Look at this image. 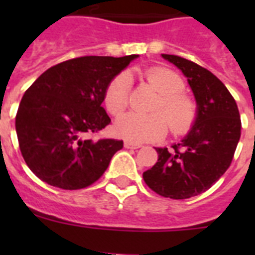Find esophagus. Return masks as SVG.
I'll list each match as a JSON object with an SVG mask.
<instances>
[{"label": "esophagus", "mask_w": 255, "mask_h": 255, "mask_svg": "<svg viewBox=\"0 0 255 255\" xmlns=\"http://www.w3.org/2000/svg\"><path fill=\"white\" fill-rule=\"evenodd\" d=\"M124 147L128 148V149H139V148H141V144L129 143V141H126V143H124Z\"/></svg>", "instance_id": "34e87169"}]
</instances>
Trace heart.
<instances>
[{"instance_id": "1", "label": "heart", "mask_w": 255, "mask_h": 255, "mask_svg": "<svg viewBox=\"0 0 255 255\" xmlns=\"http://www.w3.org/2000/svg\"><path fill=\"white\" fill-rule=\"evenodd\" d=\"M159 92V99L152 107L151 115L126 114L115 123V133L129 143H145L165 136L169 127L173 135H182L197 119L198 108L193 96L185 92V81L176 71L155 66L139 73ZM104 107L108 114L120 115L129 103V78L119 74L112 78L104 90Z\"/></svg>"}]
</instances>
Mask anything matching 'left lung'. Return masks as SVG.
Here are the masks:
<instances>
[{
	"instance_id": "left-lung-1",
	"label": "left lung",
	"mask_w": 255,
	"mask_h": 255,
	"mask_svg": "<svg viewBox=\"0 0 255 255\" xmlns=\"http://www.w3.org/2000/svg\"><path fill=\"white\" fill-rule=\"evenodd\" d=\"M163 58L188 78L198 114L181 143L172 149L156 148L157 163L143 178L155 193L185 200L209 189L230 167L241 137V118L229 90L209 70L177 55L163 54Z\"/></svg>"
}]
</instances>
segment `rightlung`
I'll use <instances>...</instances> for the list:
<instances>
[{
  "label": "right lung",
  "mask_w": 255,
  "mask_h": 255,
  "mask_svg": "<svg viewBox=\"0 0 255 255\" xmlns=\"http://www.w3.org/2000/svg\"><path fill=\"white\" fill-rule=\"evenodd\" d=\"M136 57L74 58L46 70L26 90L15 131L22 157L38 178L77 190L102 177L123 141L90 136L111 123L102 107L104 90Z\"/></svg>",
  "instance_id": "add662e5"
}]
</instances>
